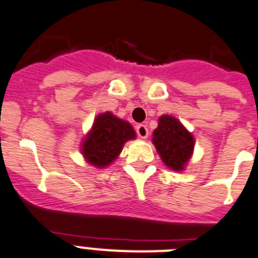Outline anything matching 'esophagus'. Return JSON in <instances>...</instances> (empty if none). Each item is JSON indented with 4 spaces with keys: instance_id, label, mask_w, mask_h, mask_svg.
<instances>
[{
    "instance_id": "1",
    "label": "esophagus",
    "mask_w": 258,
    "mask_h": 258,
    "mask_svg": "<svg viewBox=\"0 0 258 258\" xmlns=\"http://www.w3.org/2000/svg\"><path fill=\"white\" fill-rule=\"evenodd\" d=\"M136 134H138V136H139V138H142V139H146V138L148 136L147 125L146 124L136 125Z\"/></svg>"
}]
</instances>
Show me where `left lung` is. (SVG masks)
<instances>
[{
	"label": "left lung",
	"mask_w": 258,
	"mask_h": 258,
	"mask_svg": "<svg viewBox=\"0 0 258 258\" xmlns=\"http://www.w3.org/2000/svg\"><path fill=\"white\" fill-rule=\"evenodd\" d=\"M152 143L163 163L173 171H183L194 154L195 139L192 134L176 118L163 115L158 128L152 134Z\"/></svg>",
	"instance_id": "8db88e82"
}]
</instances>
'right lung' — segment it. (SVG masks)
<instances>
[{"label":"right lung","mask_w":258,"mask_h":258,"mask_svg":"<svg viewBox=\"0 0 258 258\" xmlns=\"http://www.w3.org/2000/svg\"><path fill=\"white\" fill-rule=\"evenodd\" d=\"M135 136L133 125L107 111L95 118L82 143V154L87 163L104 168L118 158L125 142L135 139Z\"/></svg>","instance_id":"add662e5"}]
</instances>
